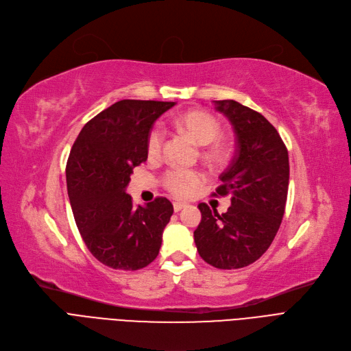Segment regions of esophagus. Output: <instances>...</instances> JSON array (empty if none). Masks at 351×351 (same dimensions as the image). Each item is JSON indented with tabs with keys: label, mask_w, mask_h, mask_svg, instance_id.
I'll list each match as a JSON object with an SVG mask.
<instances>
[{
	"label": "esophagus",
	"mask_w": 351,
	"mask_h": 351,
	"mask_svg": "<svg viewBox=\"0 0 351 351\" xmlns=\"http://www.w3.org/2000/svg\"><path fill=\"white\" fill-rule=\"evenodd\" d=\"M173 207H174V211H176V213H178V211H181L182 208L186 207V204H184V203H181V202H176V203H173Z\"/></svg>",
	"instance_id": "esophagus-1"
}]
</instances>
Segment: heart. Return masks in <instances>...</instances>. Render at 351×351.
Listing matches in <instances>:
<instances>
[{
  "label": "heart",
  "mask_w": 351,
  "mask_h": 351,
  "mask_svg": "<svg viewBox=\"0 0 351 351\" xmlns=\"http://www.w3.org/2000/svg\"><path fill=\"white\" fill-rule=\"evenodd\" d=\"M174 125L184 131L197 144L207 145L220 134V121L204 110H191L180 114L174 119ZM164 144V132L153 128L147 137V154L149 158L160 156ZM223 144L215 143L204 152L208 160H219L223 156ZM165 189L177 197H190L204 182V174L198 170L170 169L162 176Z\"/></svg>",
  "instance_id": "1"
}]
</instances>
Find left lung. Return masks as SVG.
I'll return each instance as SVG.
<instances>
[{"instance_id":"left-lung-1","label":"left lung","mask_w":351,"mask_h":351,"mask_svg":"<svg viewBox=\"0 0 351 351\" xmlns=\"http://www.w3.org/2000/svg\"><path fill=\"white\" fill-rule=\"evenodd\" d=\"M230 120L237 149L223 184L214 195H230L223 214L198 204L202 221L194 231L197 252L221 270L247 267L273 243L286 210L289 191V152L277 130L264 117L234 99L214 101Z\"/></svg>"}]
</instances>
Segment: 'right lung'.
<instances>
[{
  "instance_id": "obj_1",
  "label": "right lung",
  "mask_w": 351,
  "mask_h": 351,
  "mask_svg": "<svg viewBox=\"0 0 351 351\" xmlns=\"http://www.w3.org/2000/svg\"><path fill=\"white\" fill-rule=\"evenodd\" d=\"M171 101L121 99L82 130L66 161V190L90 253L115 270H140L158 256L173 204L157 197L134 206L125 193L132 169L144 162L147 137Z\"/></svg>"
}]
</instances>
